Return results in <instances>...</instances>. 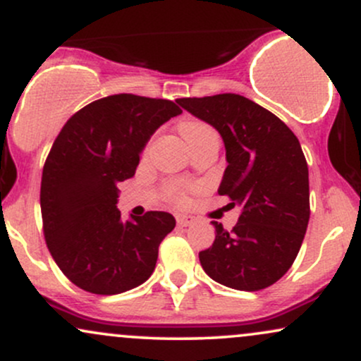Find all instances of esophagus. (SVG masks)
I'll list each match as a JSON object with an SVG mask.
<instances>
[{
    "label": "esophagus",
    "mask_w": 361,
    "mask_h": 361,
    "mask_svg": "<svg viewBox=\"0 0 361 361\" xmlns=\"http://www.w3.org/2000/svg\"><path fill=\"white\" fill-rule=\"evenodd\" d=\"M176 222L180 227H188V226H193L195 224V217L193 215H188V214H180L176 215Z\"/></svg>",
    "instance_id": "obj_1"
}]
</instances>
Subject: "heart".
Wrapping results in <instances>:
<instances>
[{
    "instance_id": "1",
    "label": "heart",
    "mask_w": 361,
    "mask_h": 361,
    "mask_svg": "<svg viewBox=\"0 0 361 361\" xmlns=\"http://www.w3.org/2000/svg\"><path fill=\"white\" fill-rule=\"evenodd\" d=\"M205 130H210V127L205 126V123H202V122H188L181 127V132H183L186 140H190L192 137H195V135L202 134V132H205ZM169 197H171V200L176 202V204H183L185 202L183 188H181V186H175V188L169 190Z\"/></svg>"
}]
</instances>
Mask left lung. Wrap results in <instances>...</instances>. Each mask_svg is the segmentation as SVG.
Returning <instances> with one entry per match:
<instances>
[{"label":"left lung","mask_w":361,"mask_h":361,"mask_svg":"<svg viewBox=\"0 0 361 361\" xmlns=\"http://www.w3.org/2000/svg\"><path fill=\"white\" fill-rule=\"evenodd\" d=\"M178 105L221 134L227 168L219 195L241 207L233 233L212 222L215 241L198 252L202 268L229 288L270 287L295 261L309 224V169L299 139L241 94L180 98Z\"/></svg>","instance_id":"8db88e82"}]
</instances>
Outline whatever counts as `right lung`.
Masks as SVG:
<instances>
[{
	"instance_id": "right-lung-1",
	"label": "right lung",
	"mask_w": 361,
	"mask_h": 361,
	"mask_svg": "<svg viewBox=\"0 0 361 361\" xmlns=\"http://www.w3.org/2000/svg\"><path fill=\"white\" fill-rule=\"evenodd\" d=\"M180 114L169 100L111 94L76 111L54 140L40 185L44 235L76 287L115 295L154 271L175 217L151 210L123 221L117 183L135 175L151 135Z\"/></svg>"
}]
</instances>
